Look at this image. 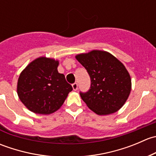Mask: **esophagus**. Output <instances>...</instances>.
Instances as JSON below:
<instances>
[{
  "label": "esophagus",
  "instance_id": "esophagus-1",
  "mask_svg": "<svg viewBox=\"0 0 156 156\" xmlns=\"http://www.w3.org/2000/svg\"><path fill=\"white\" fill-rule=\"evenodd\" d=\"M72 88H73L74 90H78V83L75 82L74 84H72Z\"/></svg>",
  "mask_w": 156,
  "mask_h": 156
}]
</instances>
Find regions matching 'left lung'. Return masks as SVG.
<instances>
[{"mask_svg": "<svg viewBox=\"0 0 156 156\" xmlns=\"http://www.w3.org/2000/svg\"><path fill=\"white\" fill-rule=\"evenodd\" d=\"M90 78V87L80 95L97 115L112 114L123 106L131 90V80L125 66L109 53L93 50L76 56Z\"/></svg>", "mask_w": 156, "mask_h": 156, "instance_id": "obj_1", "label": "left lung"}]
</instances>
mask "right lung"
<instances>
[{"label":"right lung","instance_id":"right-lung-1","mask_svg":"<svg viewBox=\"0 0 156 156\" xmlns=\"http://www.w3.org/2000/svg\"><path fill=\"white\" fill-rule=\"evenodd\" d=\"M58 61L39 57L20 74L17 94L30 111L49 115L63 104L72 87L65 75L58 72Z\"/></svg>","mask_w":156,"mask_h":156}]
</instances>
